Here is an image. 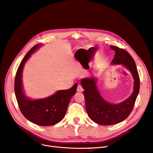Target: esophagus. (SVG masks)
<instances>
[{"mask_svg": "<svg viewBox=\"0 0 153 153\" xmlns=\"http://www.w3.org/2000/svg\"><path fill=\"white\" fill-rule=\"evenodd\" d=\"M83 91H84V89H83L81 85H78L77 87V91L79 92H83Z\"/></svg>", "mask_w": 153, "mask_h": 153, "instance_id": "esophagus-1", "label": "esophagus"}]
</instances>
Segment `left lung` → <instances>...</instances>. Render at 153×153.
<instances>
[{
	"mask_svg": "<svg viewBox=\"0 0 153 153\" xmlns=\"http://www.w3.org/2000/svg\"><path fill=\"white\" fill-rule=\"evenodd\" d=\"M110 48L115 51L111 62L112 65H122L130 72L133 78V89L127 99L118 103H112L101 96L94 76L84 78L81 85L84 89L85 108L89 117L94 123L101 125H113L124 121L130 114L140 90V79L136 64L132 57L125 50L114 46Z\"/></svg>",
	"mask_w": 153,
	"mask_h": 153,
	"instance_id": "1",
	"label": "left lung"
}]
</instances>
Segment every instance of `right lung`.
<instances>
[{
  "label": "right lung",
  "instance_id": "obj_1",
  "mask_svg": "<svg viewBox=\"0 0 153 153\" xmlns=\"http://www.w3.org/2000/svg\"><path fill=\"white\" fill-rule=\"evenodd\" d=\"M41 45L32 47L23 59L16 72L15 92L22 114L31 123L39 126H52L61 121L65 116L71 97L75 95L78 84L66 90H59L45 98L32 99L27 96L23 87L22 74L25 62Z\"/></svg>",
  "mask_w": 153,
  "mask_h": 153
}]
</instances>
